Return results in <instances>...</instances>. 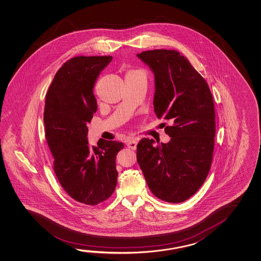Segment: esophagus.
I'll list each match as a JSON object with an SVG mask.
<instances>
[{
  "label": "esophagus",
  "instance_id": "34e87169",
  "mask_svg": "<svg viewBox=\"0 0 261 261\" xmlns=\"http://www.w3.org/2000/svg\"><path fill=\"white\" fill-rule=\"evenodd\" d=\"M126 145H127V147H128V148H130V149H137V139H135V138H130V139H128V141H127V143H126Z\"/></svg>",
  "mask_w": 261,
  "mask_h": 261
}]
</instances>
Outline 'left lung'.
Wrapping results in <instances>:
<instances>
[{
    "label": "left lung",
    "instance_id": "1",
    "mask_svg": "<svg viewBox=\"0 0 261 261\" xmlns=\"http://www.w3.org/2000/svg\"><path fill=\"white\" fill-rule=\"evenodd\" d=\"M154 76V113L167 120L170 141L154 145L143 138L137 163L151 192L168 203L192 197L210 172L216 134L215 108L210 87L185 56L175 50L137 54Z\"/></svg>",
    "mask_w": 261,
    "mask_h": 261
}]
</instances>
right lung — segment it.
Returning a JSON list of instances; mask_svg holds the SVG:
<instances>
[{
  "label": "right lung",
  "instance_id": "obj_1",
  "mask_svg": "<svg viewBox=\"0 0 261 261\" xmlns=\"http://www.w3.org/2000/svg\"><path fill=\"white\" fill-rule=\"evenodd\" d=\"M112 56H76L55 75L45 98L43 121L54 170L65 192L86 205L107 200L117 183L116 158L122 142L100 138L88 144L87 124L97 110L94 87Z\"/></svg>",
  "mask_w": 261,
  "mask_h": 261
}]
</instances>
